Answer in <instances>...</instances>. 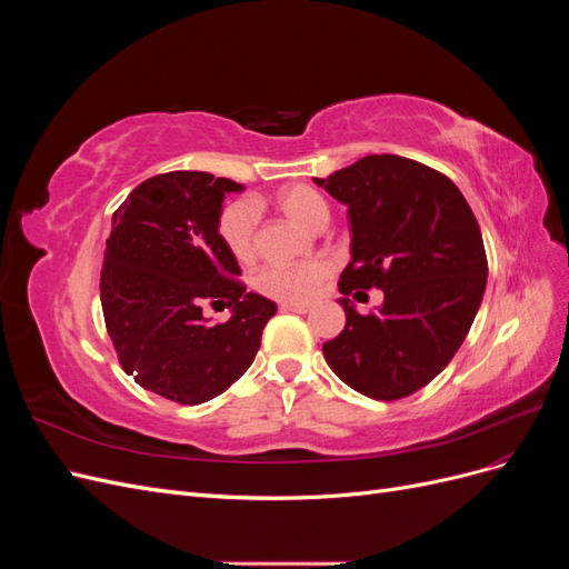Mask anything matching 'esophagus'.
Instances as JSON below:
<instances>
[{
	"mask_svg": "<svg viewBox=\"0 0 569 569\" xmlns=\"http://www.w3.org/2000/svg\"><path fill=\"white\" fill-rule=\"evenodd\" d=\"M280 311L282 313H308L311 311V306L308 303H280Z\"/></svg>",
	"mask_w": 569,
	"mask_h": 569,
	"instance_id": "1",
	"label": "esophagus"
}]
</instances>
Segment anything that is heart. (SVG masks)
<instances>
[{"instance_id":"b5f03b06","label":"heart","mask_w":569,"mask_h":569,"mask_svg":"<svg viewBox=\"0 0 569 569\" xmlns=\"http://www.w3.org/2000/svg\"><path fill=\"white\" fill-rule=\"evenodd\" d=\"M274 203L291 220L308 230H322L330 220V206L306 184H289L280 189ZM258 209L249 199H234L222 206L218 213V237L222 247L239 263H251L258 251ZM330 278V266L325 261H306L297 266H266L253 278L256 289L261 295L284 303L308 301L318 295L322 282Z\"/></svg>"}]
</instances>
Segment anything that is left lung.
Segmentation results:
<instances>
[{
	"label": "left lung",
	"instance_id": "8db88e82",
	"mask_svg": "<svg viewBox=\"0 0 569 569\" xmlns=\"http://www.w3.org/2000/svg\"><path fill=\"white\" fill-rule=\"evenodd\" d=\"M313 180L349 206L351 222L339 278L347 325L322 343L327 366L370 399H403L451 363L479 311L489 266L477 218L439 170L393 153ZM370 286L386 303L360 317L346 297Z\"/></svg>",
	"mask_w": 569,
	"mask_h": 569
}]
</instances>
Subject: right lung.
I'll return each mask as SVG.
<instances>
[{
	"label": "right lung",
	"mask_w": 569,
	"mask_h": 569,
	"mask_svg": "<svg viewBox=\"0 0 569 569\" xmlns=\"http://www.w3.org/2000/svg\"><path fill=\"white\" fill-rule=\"evenodd\" d=\"M242 184L173 170L137 184L118 206L101 268V311L120 366L168 401H211L247 372L261 347L270 299L237 282L218 237V213ZM233 308L211 326L200 308Z\"/></svg>",
	"instance_id": "1"
}]
</instances>
